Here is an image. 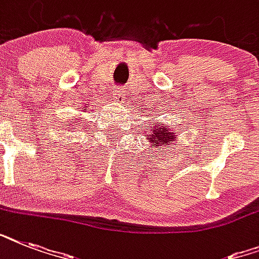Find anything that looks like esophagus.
<instances>
[{
	"instance_id": "34e87169",
	"label": "esophagus",
	"mask_w": 259,
	"mask_h": 259,
	"mask_svg": "<svg viewBox=\"0 0 259 259\" xmlns=\"http://www.w3.org/2000/svg\"><path fill=\"white\" fill-rule=\"evenodd\" d=\"M113 98L115 99V102H123V93L121 90H115L113 93Z\"/></svg>"
}]
</instances>
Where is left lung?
Listing matches in <instances>:
<instances>
[{"label": "left lung", "instance_id": "8db88e82", "mask_svg": "<svg viewBox=\"0 0 259 259\" xmlns=\"http://www.w3.org/2000/svg\"><path fill=\"white\" fill-rule=\"evenodd\" d=\"M150 125H152L150 127L146 126L145 137L150 142V148L153 149V152L165 149V145H169L173 141H176L175 140V134L176 133H173V130L170 127L165 125H158L156 122L150 123Z\"/></svg>", "mask_w": 259, "mask_h": 259}]
</instances>
